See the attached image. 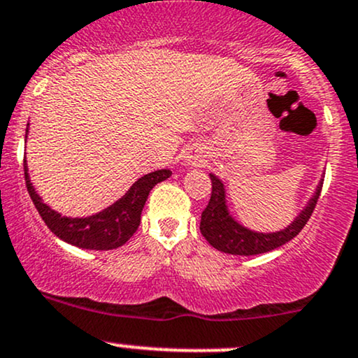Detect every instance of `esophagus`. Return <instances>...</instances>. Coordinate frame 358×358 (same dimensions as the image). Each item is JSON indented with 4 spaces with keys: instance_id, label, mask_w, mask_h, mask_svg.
Masks as SVG:
<instances>
[{
    "instance_id": "1",
    "label": "esophagus",
    "mask_w": 358,
    "mask_h": 358,
    "mask_svg": "<svg viewBox=\"0 0 358 358\" xmlns=\"http://www.w3.org/2000/svg\"><path fill=\"white\" fill-rule=\"evenodd\" d=\"M185 163L190 164V166H203V164L207 163V159L206 155H203L200 149L192 148L190 151H188V155L185 156Z\"/></svg>"
}]
</instances>
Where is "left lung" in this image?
<instances>
[{
  "instance_id": "1",
  "label": "left lung",
  "mask_w": 358,
  "mask_h": 358,
  "mask_svg": "<svg viewBox=\"0 0 358 358\" xmlns=\"http://www.w3.org/2000/svg\"><path fill=\"white\" fill-rule=\"evenodd\" d=\"M210 182L212 194L209 203H207V207L202 212V217H200V233L215 250L229 255H241V257L266 253V251L278 248V246L285 245L290 239L296 238L311 217L317 199H320L321 188H323V182H320L316 194L309 200L308 207L301 212L299 217L289 227H285L284 231H278V233L263 234L253 233V231L246 229L234 221L226 209V195H224L222 182L214 175H210Z\"/></svg>"
}]
</instances>
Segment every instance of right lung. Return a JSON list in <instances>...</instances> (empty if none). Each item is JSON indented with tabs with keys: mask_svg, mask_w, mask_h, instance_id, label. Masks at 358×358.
I'll return each mask as SVG.
<instances>
[{
	"mask_svg": "<svg viewBox=\"0 0 358 358\" xmlns=\"http://www.w3.org/2000/svg\"><path fill=\"white\" fill-rule=\"evenodd\" d=\"M27 132H29V124H27ZM23 171H25V185L30 199L47 227L69 245L100 251L115 250L131 239L141 224V212L144 209L149 192L156 183L170 178L171 175L170 170H158L144 175L143 178L137 180L124 197L117 200L108 209L85 219H69L62 217L56 210L47 207L41 197L35 194V188L30 183L29 173H27L29 168H27L25 159H23Z\"/></svg>",
	"mask_w": 358,
	"mask_h": 358,
	"instance_id": "1",
	"label": "right lung"
}]
</instances>
